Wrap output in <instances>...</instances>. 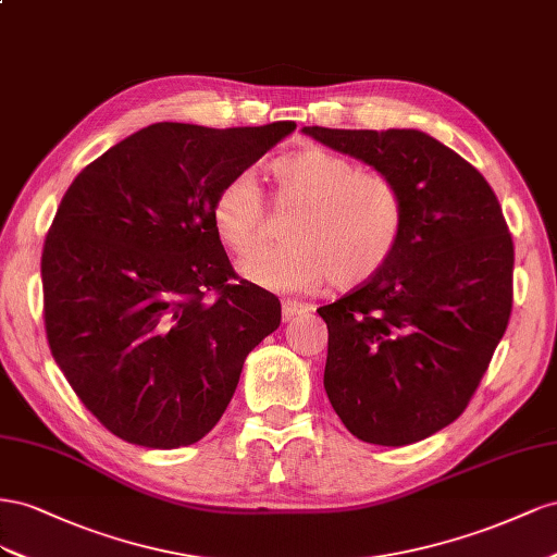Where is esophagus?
<instances>
[{
	"mask_svg": "<svg viewBox=\"0 0 557 557\" xmlns=\"http://www.w3.org/2000/svg\"><path fill=\"white\" fill-rule=\"evenodd\" d=\"M310 308L304 306V304H298V300H282V317H284V320H292V317L304 314Z\"/></svg>",
	"mask_w": 557,
	"mask_h": 557,
	"instance_id": "34e87169",
	"label": "esophagus"
}]
</instances>
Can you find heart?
Segmentation results:
<instances>
[{"label": "heart", "mask_w": 557, "mask_h": 557, "mask_svg": "<svg viewBox=\"0 0 557 557\" xmlns=\"http://www.w3.org/2000/svg\"><path fill=\"white\" fill-rule=\"evenodd\" d=\"M275 200L298 208L287 226V245L265 249L243 270L270 292H310L331 277L352 289L383 273L406 233V200L383 172L359 170L355 161L308 147L270 168ZM265 221L263 194L249 172L231 177L212 200V226L235 257L259 247Z\"/></svg>", "instance_id": "1"}]
</instances>
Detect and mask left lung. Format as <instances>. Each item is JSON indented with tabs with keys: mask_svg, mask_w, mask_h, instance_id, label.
I'll return each instance as SVG.
<instances>
[{
	"mask_svg": "<svg viewBox=\"0 0 557 557\" xmlns=\"http://www.w3.org/2000/svg\"><path fill=\"white\" fill-rule=\"evenodd\" d=\"M306 135L399 184L406 233L383 273L324 306V389L349 434L408 446L462 416L513 306V240L483 174L420 131Z\"/></svg>",
	"mask_w": 557,
	"mask_h": 557,
	"instance_id": "8db88e82",
	"label": "left lung"
}]
</instances>
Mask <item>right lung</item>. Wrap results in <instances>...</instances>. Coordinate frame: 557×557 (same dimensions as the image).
I'll return each instance as SVG.
<instances>
[{
  "instance_id": "obj_1",
  "label": "right lung",
  "mask_w": 557,
  "mask_h": 557,
  "mask_svg": "<svg viewBox=\"0 0 557 557\" xmlns=\"http://www.w3.org/2000/svg\"><path fill=\"white\" fill-rule=\"evenodd\" d=\"M294 131L153 123L62 196L41 253L46 338L114 436L153 450L200 441L280 326L277 296L235 275L212 200Z\"/></svg>"
}]
</instances>
